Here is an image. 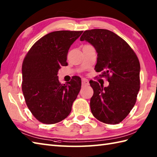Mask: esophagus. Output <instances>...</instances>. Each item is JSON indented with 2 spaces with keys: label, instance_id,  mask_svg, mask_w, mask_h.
Segmentation results:
<instances>
[{
  "label": "esophagus",
  "instance_id": "esophagus-1",
  "mask_svg": "<svg viewBox=\"0 0 157 157\" xmlns=\"http://www.w3.org/2000/svg\"><path fill=\"white\" fill-rule=\"evenodd\" d=\"M82 86H88L90 84H89V81L88 80V79H86L85 78L82 79Z\"/></svg>",
  "mask_w": 157,
  "mask_h": 157
}]
</instances>
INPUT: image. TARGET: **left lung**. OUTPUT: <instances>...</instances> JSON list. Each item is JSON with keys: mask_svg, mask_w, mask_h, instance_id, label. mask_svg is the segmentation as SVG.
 I'll use <instances>...</instances> for the list:
<instances>
[{"mask_svg": "<svg viewBox=\"0 0 157 157\" xmlns=\"http://www.w3.org/2000/svg\"><path fill=\"white\" fill-rule=\"evenodd\" d=\"M94 46L97 52L95 70L102 71L109 82L107 87L90 81L94 94L90 109L95 118L108 124L124 119L135 105L140 90L139 60L124 40L104 29L86 30L80 38Z\"/></svg>", "mask_w": 157, "mask_h": 157, "instance_id": "1", "label": "left lung"}]
</instances>
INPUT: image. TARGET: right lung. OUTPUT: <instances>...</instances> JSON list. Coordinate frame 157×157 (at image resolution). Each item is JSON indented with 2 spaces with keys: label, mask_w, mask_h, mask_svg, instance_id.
I'll use <instances>...</instances> for the list:
<instances>
[{
  "label": "right lung",
  "mask_w": 157,
  "mask_h": 157,
  "mask_svg": "<svg viewBox=\"0 0 157 157\" xmlns=\"http://www.w3.org/2000/svg\"><path fill=\"white\" fill-rule=\"evenodd\" d=\"M83 31H56L32 46L22 65V91L29 111L36 119L53 124L65 119L81 89L82 81L73 77L67 84L59 81L58 71L66 66L70 46Z\"/></svg>",
  "instance_id": "add662e5"
}]
</instances>
